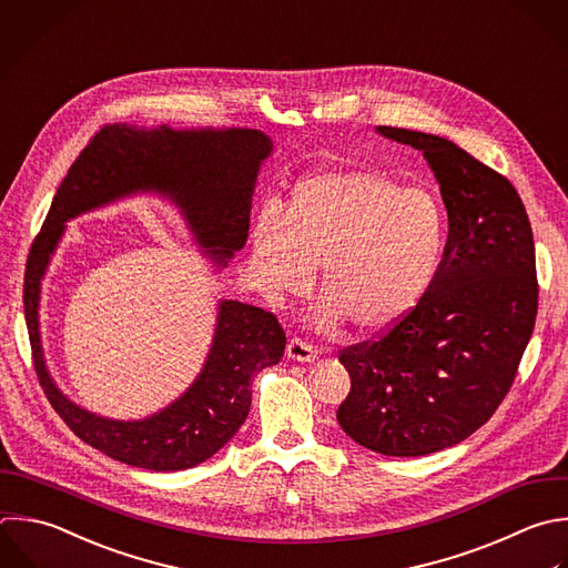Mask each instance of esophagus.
<instances>
[{
  "mask_svg": "<svg viewBox=\"0 0 568 568\" xmlns=\"http://www.w3.org/2000/svg\"><path fill=\"white\" fill-rule=\"evenodd\" d=\"M286 355L291 359H297V362H313L317 357V351L308 342H304L302 337H293L286 346Z\"/></svg>",
  "mask_w": 568,
  "mask_h": 568,
  "instance_id": "1",
  "label": "esophagus"
}]
</instances>
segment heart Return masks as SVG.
<instances>
[{
	"mask_svg": "<svg viewBox=\"0 0 568 568\" xmlns=\"http://www.w3.org/2000/svg\"><path fill=\"white\" fill-rule=\"evenodd\" d=\"M446 246V213L426 189L373 169H320L284 204L260 206L253 268L273 295L302 293L320 264L315 324L362 335L399 326L428 293Z\"/></svg>",
	"mask_w": 568,
	"mask_h": 568,
	"instance_id": "1",
	"label": "heart"
}]
</instances>
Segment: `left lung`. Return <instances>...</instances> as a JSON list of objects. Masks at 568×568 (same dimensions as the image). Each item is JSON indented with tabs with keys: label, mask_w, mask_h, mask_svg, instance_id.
<instances>
[{
	"label": "left lung",
	"mask_w": 568,
	"mask_h": 568,
	"mask_svg": "<svg viewBox=\"0 0 568 568\" xmlns=\"http://www.w3.org/2000/svg\"><path fill=\"white\" fill-rule=\"evenodd\" d=\"M375 131L422 151L448 237L419 306L375 342L339 353L351 390L337 422L375 453L419 457L473 435L510 390L537 315L535 246L504 175L444 138Z\"/></svg>",
	"instance_id": "8db88e82"
}]
</instances>
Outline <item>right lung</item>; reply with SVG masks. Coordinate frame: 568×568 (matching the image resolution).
Returning a JSON list of instances; mask_svg holds the SVG:
<instances>
[{
	"mask_svg": "<svg viewBox=\"0 0 568 568\" xmlns=\"http://www.w3.org/2000/svg\"><path fill=\"white\" fill-rule=\"evenodd\" d=\"M273 142L255 129L104 126L69 169L36 237L24 275V315L40 384L87 444L129 466L182 470L215 455L244 424L251 382L282 359L286 335L264 308L222 300L213 346L191 388L160 413L122 422L71 402L53 382L40 337V293L67 222L135 193H160L182 211L197 244L222 266L244 248L251 202Z\"/></svg>",
	"mask_w": 568,
	"mask_h": 568,
	"instance_id": "add662e5",
	"label": "right lung"
}]
</instances>
